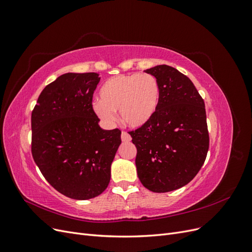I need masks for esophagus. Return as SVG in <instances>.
<instances>
[{
	"instance_id": "obj_1",
	"label": "esophagus",
	"mask_w": 252,
	"mask_h": 252,
	"mask_svg": "<svg viewBox=\"0 0 252 252\" xmlns=\"http://www.w3.org/2000/svg\"><path fill=\"white\" fill-rule=\"evenodd\" d=\"M121 139H122V141H123V142H130L131 141V136L129 135L127 132L123 131V132H122V134H121Z\"/></svg>"
}]
</instances>
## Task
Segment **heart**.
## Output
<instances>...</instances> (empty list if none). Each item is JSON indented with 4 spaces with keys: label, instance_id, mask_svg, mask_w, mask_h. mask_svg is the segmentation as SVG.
Segmentation results:
<instances>
[{
    "label": "heart",
    "instance_id": "1",
    "mask_svg": "<svg viewBox=\"0 0 252 252\" xmlns=\"http://www.w3.org/2000/svg\"><path fill=\"white\" fill-rule=\"evenodd\" d=\"M100 98L93 103V109L105 124L114 123V111L119 109L125 125L140 128L156 116L161 101V89L152 74H120L104 84Z\"/></svg>",
    "mask_w": 252,
    "mask_h": 252
}]
</instances>
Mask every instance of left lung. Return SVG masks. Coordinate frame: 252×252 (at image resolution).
<instances>
[{"label":"left lung","instance_id":"8db88e82","mask_svg":"<svg viewBox=\"0 0 252 252\" xmlns=\"http://www.w3.org/2000/svg\"><path fill=\"white\" fill-rule=\"evenodd\" d=\"M157 78L161 101L149 123L130 131L135 166L144 187L168 192L191 181L209 148L205 103L193 83L168 65L144 70Z\"/></svg>","mask_w":252,"mask_h":252}]
</instances>
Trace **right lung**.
Instances as JSON below:
<instances>
[{
  "mask_svg": "<svg viewBox=\"0 0 252 252\" xmlns=\"http://www.w3.org/2000/svg\"><path fill=\"white\" fill-rule=\"evenodd\" d=\"M100 80L95 72L60 75L43 89L32 113L34 162L53 188L74 200L107 188L122 142L119 129H102L93 109Z\"/></svg>",
  "mask_w": 252,
  "mask_h": 252,
  "instance_id": "1",
  "label": "right lung"
}]
</instances>
